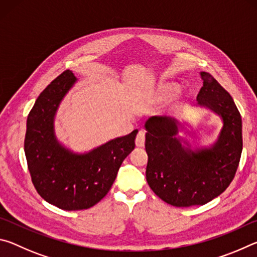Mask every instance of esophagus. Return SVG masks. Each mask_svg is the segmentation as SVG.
I'll return each mask as SVG.
<instances>
[{
	"mask_svg": "<svg viewBox=\"0 0 257 257\" xmlns=\"http://www.w3.org/2000/svg\"><path fill=\"white\" fill-rule=\"evenodd\" d=\"M136 146L137 147H143L145 145V133L144 132H139L137 134V137H136Z\"/></svg>",
	"mask_w": 257,
	"mask_h": 257,
	"instance_id": "34e87169",
	"label": "esophagus"
}]
</instances>
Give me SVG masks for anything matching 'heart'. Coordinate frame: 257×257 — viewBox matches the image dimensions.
Wrapping results in <instances>:
<instances>
[{"label": "heart", "mask_w": 257, "mask_h": 257, "mask_svg": "<svg viewBox=\"0 0 257 257\" xmlns=\"http://www.w3.org/2000/svg\"><path fill=\"white\" fill-rule=\"evenodd\" d=\"M180 86L172 81H160L153 89L151 90V101L154 104H162L169 102L179 93Z\"/></svg>", "instance_id": "heart-1"}]
</instances>
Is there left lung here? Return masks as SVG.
<instances>
[{
    "label": "left lung",
    "instance_id": "obj_1",
    "mask_svg": "<svg viewBox=\"0 0 257 257\" xmlns=\"http://www.w3.org/2000/svg\"><path fill=\"white\" fill-rule=\"evenodd\" d=\"M201 78L198 106L223 123L213 144L193 149L179 136L188 123L170 116H151L145 122L146 180L162 201L177 207L204 205L222 194L236 175L242 151L241 116L232 97L208 72L202 71Z\"/></svg>",
    "mask_w": 257,
    "mask_h": 257
}]
</instances>
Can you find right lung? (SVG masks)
<instances>
[{"label":"right lung","mask_w":257,"mask_h":257,"mask_svg":"<svg viewBox=\"0 0 257 257\" xmlns=\"http://www.w3.org/2000/svg\"><path fill=\"white\" fill-rule=\"evenodd\" d=\"M77 78L66 70L40 94L27 118L25 154L37 193L66 211L86 210L108 193L123 160L135 149L133 133L106 142L86 153H76L56 138L59 105Z\"/></svg>","instance_id":"1"}]
</instances>
